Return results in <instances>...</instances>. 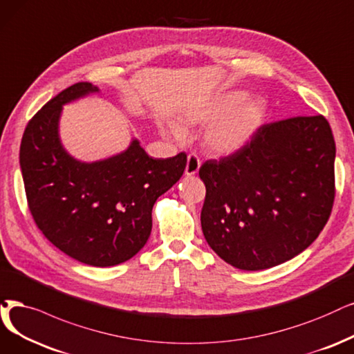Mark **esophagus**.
<instances>
[{"mask_svg": "<svg viewBox=\"0 0 354 354\" xmlns=\"http://www.w3.org/2000/svg\"><path fill=\"white\" fill-rule=\"evenodd\" d=\"M199 168H201V158L197 157L196 153H189L186 169H185L186 176H194L197 171H199Z\"/></svg>", "mask_w": 354, "mask_h": 354, "instance_id": "obj_1", "label": "esophagus"}]
</instances>
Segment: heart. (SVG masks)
Listing matches in <instances>:
<instances>
[{
    "label": "heart",
    "instance_id": "obj_1",
    "mask_svg": "<svg viewBox=\"0 0 354 354\" xmlns=\"http://www.w3.org/2000/svg\"><path fill=\"white\" fill-rule=\"evenodd\" d=\"M267 107L260 98H248L241 90L226 91L185 115L187 124H210L205 139L207 147L219 153H234L243 149L261 128ZM169 133L181 139L185 132L177 124L169 126Z\"/></svg>",
    "mask_w": 354,
    "mask_h": 354
}]
</instances>
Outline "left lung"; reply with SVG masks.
I'll list each match as a JSON object with an SVG mask.
<instances>
[{
    "instance_id": "1",
    "label": "left lung",
    "mask_w": 354,
    "mask_h": 354,
    "mask_svg": "<svg viewBox=\"0 0 354 354\" xmlns=\"http://www.w3.org/2000/svg\"><path fill=\"white\" fill-rule=\"evenodd\" d=\"M334 160L330 123L318 115L266 123L243 149L206 161L201 222L210 248L241 270L298 256L330 218Z\"/></svg>"
}]
</instances>
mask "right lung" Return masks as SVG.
I'll return each instance as SVG.
<instances>
[{
	"label": "right lung",
	"instance_id": "add662e5",
	"mask_svg": "<svg viewBox=\"0 0 354 354\" xmlns=\"http://www.w3.org/2000/svg\"><path fill=\"white\" fill-rule=\"evenodd\" d=\"M98 93L77 82L53 97L27 123L20 167L32 216L49 241L71 259L116 266L142 248L152 230V206L185 173L187 155L152 158L133 139L129 148L82 162L59 139L62 106Z\"/></svg>",
	"mask_w": 354,
	"mask_h": 354
}]
</instances>
